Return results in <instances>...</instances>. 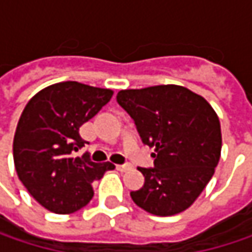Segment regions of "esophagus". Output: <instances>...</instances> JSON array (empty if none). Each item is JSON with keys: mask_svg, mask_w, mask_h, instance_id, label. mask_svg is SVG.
Wrapping results in <instances>:
<instances>
[{"mask_svg": "<svg viewBox=\"0 0 252 252\" xmlns=\"http://www.w3.org/2000/svg\"><path fill=\"white\" fill-rule=\"evenodd\" d=\"M117 169L121 171V172H126L131 169V165H117Z\"/></svg>", "mask_w": 252, "mask_h": 252, "instance_id": "esophagus-1", "label": "esophagus"}]
</instances>
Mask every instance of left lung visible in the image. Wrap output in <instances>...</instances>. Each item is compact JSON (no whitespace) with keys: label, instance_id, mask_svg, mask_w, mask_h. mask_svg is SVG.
Wrapping results in <instances>:
<instances>
[{"label":"left lung","instance_id":"8db88e82","mask_svg":"<svg viewBox=\"0 0 252 252\" xmlns=\"http://www.w3.org/2000/svg\"><path fill=\"white\" fill-rule=\"evenodd\" d=\"M118 103L134 120L155 168H138L144 185L132 201L156 216L187 210L203 192L220 159L219 117L200 94L176 84L121 90Z\"/></svg>","mask_w":252,"mask_h":252}]
</instances>
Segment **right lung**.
<instances>
[{
	"label": "right lung",
	"instance_id": "right-lung-1",
	"mask_svg": "<svg viewBox=\"0 0 252 252\" xmlns=\"http://www.w3.org/2000/svg\"><path fill=\"white\" fill-rule=\"evenodd\" d=\"M114 92L78 81H61L37 92L26 105L13 141L19 179L46 210L74 213L93 197L92 182L111 162L94 163L89 155L74 158L84 146L80 126L105 106Z\"/></svg>",
	"mask_w": 252,
	"mask_h": 252
}]
</instances>
